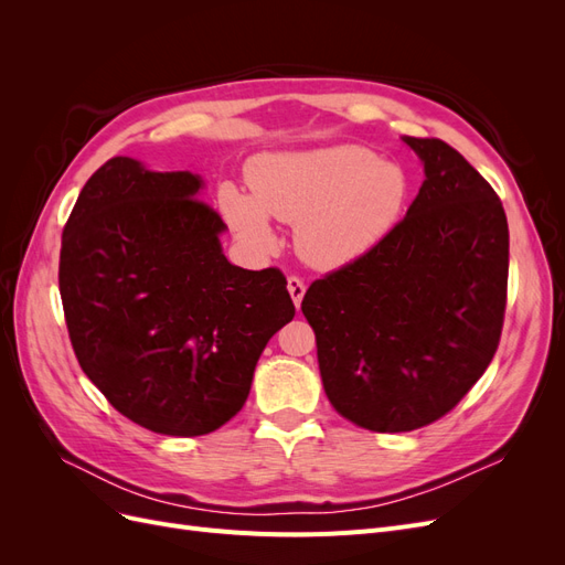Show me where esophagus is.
Listing matches in <instances>:
<instances>
[{"mask_svg":"<svg viewBox=\"0 0 565 565\" xmlns=\"http://www.w3.org/2000/svg\"><path fill=\"white\" fill-rule=\"evenodd\" d=\"M287 289H289V297H292L295 306L299 309V306H301V299H303V295H306V285H303V280H301V278H297V276H289V278H287Z\"/></svg>","mask_w":565,"mask_h":565,"instance_id":"34e87169","label":"esophagus"}]
</instances>
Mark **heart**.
<instances>
[{
	"label": "heart",
	"instance_id": "obj_1",
	"mask_svg": "<svg viewBox=\"0 0 565 565\" xmlns=\"http://www.w3.org/2000/svg\"><path fill=\"white\" fill-rule=\"evenodd\" d=\"M254 200L224 185L221 210L243 241L270 252L268 216L297 224L295 243L306 264L339 268L377 247L398 224L407 179L393 162L361 146H334L259 158L249 167Z\"/></svg>",
	"mask_w": 565,
	"mask_h": 565
}]
</instances>
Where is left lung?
<instances>
[{"label":"left lung","instance_id":"obj_1","mask_svg":"<svg viewBox=\"0 0 565 565\" xmlns=\"http://www.w3.org/2000/svg\"><path fill=\"white\" fill-rule=\"evenodd\" d=\"M405 143L426 174L407 214L301 301L332 407L380 434L448 415L490 365L507 309L502 200L446 141Z\"/></svg>","mask_w":565,"mask_h":565}]
</instances>
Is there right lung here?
I'll list each match as a JSON object with an SVG mask.
<instances>
[{"label": "right lung", "instance_id": "obj_1", "mask_svg": "<svg viewBox=\"0 0 565 565\" xmlns=\"http://www.w3.org/2000/svg\"><path fill=\"white\" fill-rule=\"evenodd\" d=\"M200 185L110 158L84 183L58 262L84 374L134 424L181 438L241 413L268 339L295 318L280 268L226 259Z\"/></svg>", "mask_w": 565, "mask_h": 565}]
</instances>
